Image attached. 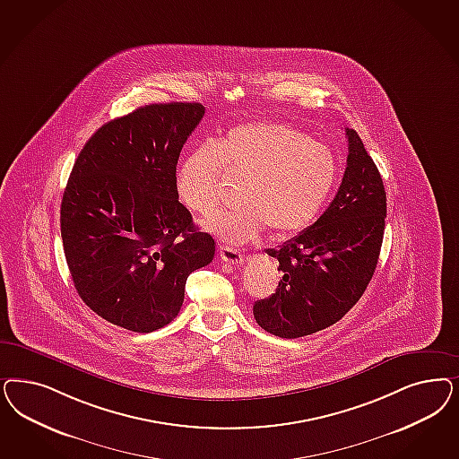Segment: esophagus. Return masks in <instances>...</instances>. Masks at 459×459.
<instances>
[{"label":"esophagus","mask_w":459,"mask_h":459,"mask_svg":"<svg viewBox=\"0 0 459 459\" xmlns=\"http://www.w3.org/2000/svg\"><path fill=\"white\" fill-rule=\"evenodd\" d=\"M220 256H221L222 262H226L228 265L239 266L245 262L243 253L237 252L233 248H228V247L220 248Z\"/></svg>","instance_id":"1"}]
</instances>
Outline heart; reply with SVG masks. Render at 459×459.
I'll use <instances>...</instances> for the list:
<instances>
[{
	"label": "heart",
	"mask_w": 459,
	"mask_h": 459,
	"mask_svg": "<svg viewBox=\"0 0 459 459\" xmlns=\"http://www.w3.org/2000/svg\"><path fill=\"white\" fill-rule=\"evenodd\" d=\"M222 170L243 180L241 206L209 218L206 228L230 247L262 235L292 237L317 220L338 182L329 148L285 123H247L211 147L194 148L178 165L182 204L207 216L220 203Z\"/></svg>",
	"instance_id": "1"
}]
</instances>
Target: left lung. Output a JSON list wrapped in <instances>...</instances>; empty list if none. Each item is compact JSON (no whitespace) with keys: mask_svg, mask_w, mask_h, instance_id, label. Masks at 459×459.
<instances>
[{"mask_svg":"<svg viewBox=\"0 0 459 459\" xmlns=\"http://www.w3.org/2000/svg\"><path fill=\"white\" fill-rule=\"evenodd\" d=\"M348 159L338 194L317 221L266 253L283 273L253 316L266 333L302 338L350 311L378 264L386 218L384 180L361 138L346 128Z\"/></svg>","mask_w":459,"mask_h":459,"instance_id":"obj_1","label":"left lung"}]
</instances>
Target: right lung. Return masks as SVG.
Returning <instances> with one entry per match:
<instances>
[{"mask_svg":"<svg viewBox=\"0 0 459 459\" xmlns=\"http://www.w3.org/2000/svg\"><path fill=\"white\" fill-rule=\"evenodd\" d=\"M203 117L199 103L142 106L103 125L75 160L60 206L64 253L77 294L111 325H169L187 277L214 258V239L176 193L180 150Z\"/></svg>","mask_w":459,"mask_h":459,"instance_id":"1","label":"right lung"}]
</instances>
